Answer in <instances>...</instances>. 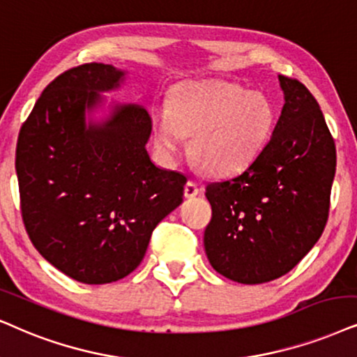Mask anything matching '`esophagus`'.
Masks as SVG:
<instances>
[{"mask_svg": "<svg viewBox=\"0 0 357 357\" xmlns=\"http://www.w3.org/2000/svg\"><path fill=\"white\" fill-rule=\"evenodd\" d=\"M199 192H201V189L196 183L188 181L186 186H184V196H186L188 199H192V197H196Z\"/></svg>", "mask_w": 357, "mask_h": 357, "instance_id": "esophagus-1", "label": "esophagus"}]
</instances>
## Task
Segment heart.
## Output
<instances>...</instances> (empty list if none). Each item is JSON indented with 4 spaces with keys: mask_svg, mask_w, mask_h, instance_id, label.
<instances>
[{
    "mask_svg": "<svg viewBox=\"0 0 357 357\" xmlns=\"http://www.w3.org/2000/svg\"><path fill=\"white\" fill-rule=\"evenodd\" d=\"M275 108L265 93L227 80L183 84L169 105L153 112V137L165 156L186 148L207 173L227 176L245 168L267 145Z\"/></svg>",
    "mask_w": 357,
    "mask_h": 357,
    "instance_id": "1",
    "label": "heart"
}]
</instances>
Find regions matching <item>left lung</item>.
<instances>
[{"label": "left lung", "instance_id": "left-lung-1", "mask_svg": "<svg viewBox=\"0 0 357 357\" xmlns=\"http://www.w3.org/2000/svg\"><path fill=\"white\" fill-rule=\"evenodd\" d=\"M285 105L259 156L234 178L209 183L204 232L212 268L237 283L290 272L321 237L336 173V146L317 98L278 75Z\"/></svg>", "mask_w": 357, "mask_h": 357}]
</instances>
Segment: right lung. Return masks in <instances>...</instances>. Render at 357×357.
Returning <instances> with one entry per match:
<instances>
[{
  "label": "right lung",
  "instance_id": "obj_1",
  "mask_svg": "<svg viewBox=\"0 0 357 357\" xmlns=\"http://www.w3.org/2000/svg\"><path fill=\"white\" fill-rule=\"evenodd\" d=\"M123 72L90 62L44 89L22 123L16 173L26 232L67 277L102 285L126 277L145 257L151 234L183 202L186 176L151 163V119L116 105L103 125L85 126V108Z\"/></svg>",
  "mask_w": 357,
  "mask_h": 357
}]
</instances>
